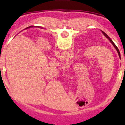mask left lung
<instances>
[{
    "mask_svg": "<svg viewBox=\"0 0 125 125\" xmlns=\"http://www.w3.org/2000/svg\"><path fill=\"white\" fill-rule=\"evenodd\" d=\"M102 31V33H103V35H104V36H105L106 38L107 39H108L109 41H110V42L112 44V45L113 46H114V48L116 49V51H117V53H118V54H119V58H120V52H119V49L117 48V47L115 45V44L114 43H113V42L112 41V40L111 39H110V38H109V37L107 35V34H106L105 33H104V31Z\"/></svg>",
    "mask_w": 125,
    "mask_h": 125,
    "instance_id": "obj_1",
    "label": "left lung"
}]
</instances>
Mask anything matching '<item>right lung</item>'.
I'll use <instances>...</instances> for the list:
<instances>
[{
  "instance_id": "obj_1",
  "label": "right lung",
  "mask_w": 125,
  "mask_h": 125,
  "mask_svg": "<svg viewBox=\"0 0 125 125\" xmlns=\"http://www.w3.org/2000/svg\"><path fill=\"white\" fill-rule=\"evenodd\" d=\"M33 27H36L35 26H29L28 28H26V29H28V28H33Z\"/></svg>"
}]
</instances>
